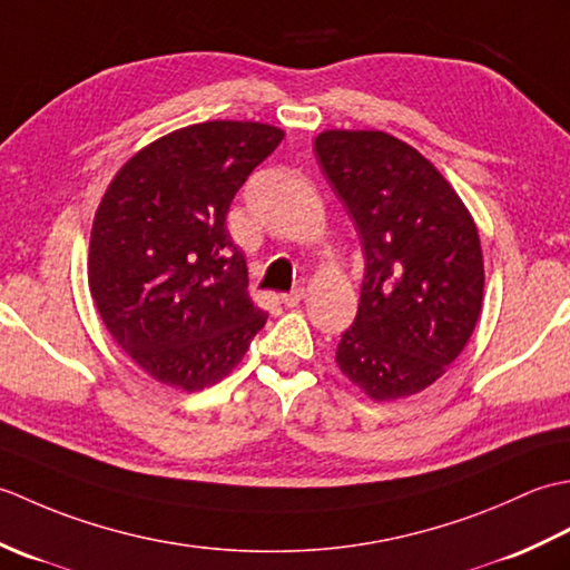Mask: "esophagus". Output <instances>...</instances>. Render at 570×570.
<instances>
[{
	"label": "esophagus",
	"mask_w": 570,
	"mask_h": 570,
	"mask_svg": "<svg viewBox=\"0 0 570 570\" xmlns=\"http://www.w3.org/2000/svg\"><path fill=\"white\" fill-rule=\"evenodd\" d=\"M301 298H304V288H294V292H288V294H282V301H284V306H288V308H294V306H298V304H301Z\"/></svg>",
	"instance_id": "1"
}]
</instances>
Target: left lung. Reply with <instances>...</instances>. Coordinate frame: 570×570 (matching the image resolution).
I'll return each instance as SVG.
<instances>
[{
	"label": "left lung",
	"mask_w": 570,
	"mask_h": 570,
	"mask_svg": "<svg viewBox=\"0 0 570 570\" xmlns=\"http://www.w3.org/2000/svg\"><path fill=\"white\" fill-rule=\"evenodd\" d=\"M316 156L365 249L337 367L374 402L419 394L463 353L480 318L478 227L439 168L386 131L328 129Z\"/></svg>",
	"instance_id": "8db88e82"
}]
</instances>
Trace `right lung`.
<instances>
[{
    "label": "right lung",
    "mask_w": 570,
    "mask_h": 570,
    "mask_svg": "<svg viewBox=\"0 0 570 570\" xmlns=\"http://www.w3.org/2000/svg\"><path fill=\"white\" fill-rule=\"evenodd\" d=\"M282 139L262 122L190 125L137 151L107 186L90 233V294L156 382L184 392L220 382L264 328L225 217Z\"/></svg>",
    "instance_id": "obj_1"
}]
</instances>
